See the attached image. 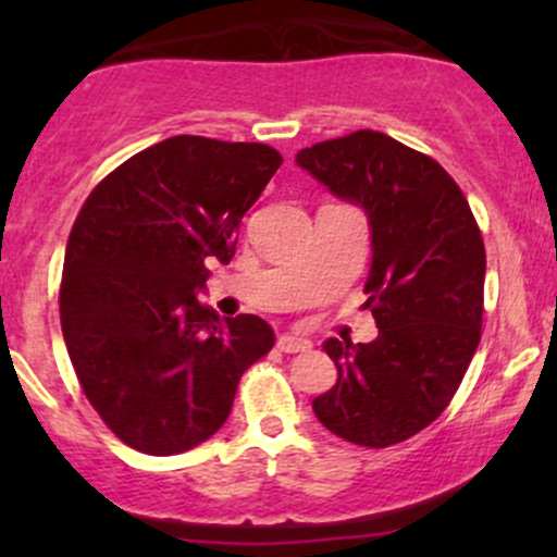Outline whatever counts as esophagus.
Listing matches in <instances>:
<instances>
[{"mask_svg":"<svg viewBox=\"0 0 557 557\" xmlns=\"http://www.w3.org/2000/svg\"><path fill=\"white\" fill-rule=\"evenodd\" d=\"M277 348L283 350V354H304V350H311V341L285 332V335L277 337Z\"/></svg>","mask_w":557,"mask_h":557,"instance_id":"esophagus-1","label":"esophagus"}]
</instances>
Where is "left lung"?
<instances>
[{
  "mask_svg": "<svg viewBox=\"0 0 557 557\" xmlns=\"http://www.w3.org/2000/svg\"><path fill=\"white\" fill-rule=\"evenodd\" d=\"M296 162L367 212L372 270L363 293L380 330L372 343H324L337 382L311 406L348 443H403L445 411L476 354L487 270L482 233L456 181L385 133L322 140L300 149Z\"/></svg>",
  "mask_w": 557,
  "mask_h": 557,
  "instance_id": "obj_1",
  "label": "left lung"
}]
</instances>
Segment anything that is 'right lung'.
<instances>
[{
  "mask_svg": "<svg viewBox=\"0 0 557 557\" xmlns=\"http://www.w3.org/2000/svg\"><path fill=\"white\" fill-rule=\"evenodd\" d=\"M283 164L264 144L172 136L110 172L67 238L60 319L101 421L149 456H175L225 424L243 372L270 354L261 317L198 300L227 264L243 214Z\"/></svg>",
  "mask_w": 557,
  "mask_h": 557,
  "instance_id": "1",
  "label": "right lung"
}]
</instances>
